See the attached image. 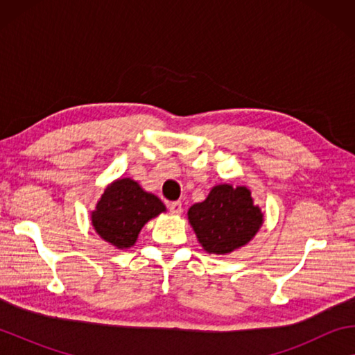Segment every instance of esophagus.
Listing matches in <instances>:
<instances>
[{
	"mask_svg": "<svg viewBox=\"0 0 355 355\" xmlns=\"http://www.w3.org/2000/svg\"><path fill=\"white\" fill-rule=\"evenodd\" d=\"M169 211H171L172 214H175V216L182 214V211H183L182 202H171V203H169Z\"/></svg>",
	"mask_w": 355,
	"mask_h": 355,
	"instance_id": "esophagus-1",
	"label": "esophagus"
}]
</instances>
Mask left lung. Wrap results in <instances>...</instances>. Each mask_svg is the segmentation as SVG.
<instances>
[{"label":"left lung","mask_w":355,"mask_h":355,"mask_svg":"<svg viewBox=\"0 0 355 355\" xmlns=\"http://www.w3.org/2000/svg\"><path fill=\"white\" fill-rule=\"evenodd\" d=\"M189 224L208 254L225 255L248 244L263 224V213L245 186L218 184L192 205Z\"/></svg>","instance_id":"8db88e82"}]
</instances>
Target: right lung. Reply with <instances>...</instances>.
Returning a JSON list of instances; mask_svg holds the SVG:
<instances>
[{
	"label": "right lung",
	"mask_w": 355,
	"mask_h": 355,
	"mask_svg": "<svg viewBox=\"0 0 355 355\" xmlns=\"http://www.w3.org/2000/svg\"><path fill=\"white\" fill-rule=\"evenodd\" d=\"M166 207L158 197L144 191L131 178H120L105 189L95 211H92V225L105 241L117 249H128L135 245L141 228Z\"/></svg>",
	"instance_id": "1"
}]
</instances>
